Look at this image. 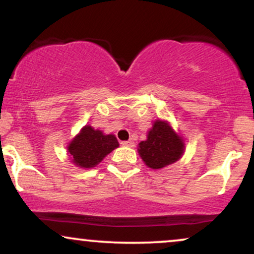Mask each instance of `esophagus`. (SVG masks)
I'll return each instance as SVG.
<instances>
[{"instance_id": "esophagus-1", "label": "esophagus", "mask_w": 254, "mask_h": 254, "mask_svg": "<svg viewBox=\"0 0 254 254\" xmlns=\"http://www.w3.org/2000/svg\"><path fill=\"white\" fill-rule=\"evenodd\" d=\"M121 145L127 146V147H134V141H132V140H128V141H122Z\"/></svg>"}]
</instances>
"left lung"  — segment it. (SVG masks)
I'll return each mask as SVG.
<instances>
[{
    "label": "left lung",
    "mask_w": 254,
    "mask_h": 254,
    "mask_svg": "<svg viewBox=\"0 0 254 254\" xmlns=\"http://www.w3.org/2000/svg\"><path fill=\"white\" fill-rule=\"evenodd\" d=\"M184 142L165 121H155L146 141L139 143V153L145 164L153 170L166 167L181 158Z\"/></svg>",
    "instance_id": "8db88e82"
}]
</instances>
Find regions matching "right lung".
Listing matches in <instances>:
<instances>
[{
	"label": "right lung",
	"instance_id": "add662e5",
	"mask_svg": "<svg viewBox=\"0 0 254 254\" xmlns=\"http://www.w3.org/2000/svg\"><path fill=\"white\" fill-rule=\"evenodd\" d=\"M117 147H119V142L114 135H105L101 130L84 126L79 135L69 143L68 152L76 166L90 168L101 162Z\"/></svg>",
	"mask_w": 254,
	"mask_h": 254
}]
</instances>
